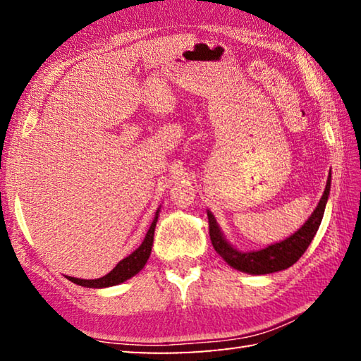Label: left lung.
Wrapping results in <instances>:
<instances>
[{"instance_id": "8db88e82", "label": "left lung", "mask_w": 361, "mask_h": 361, "mask_svg": "<svg viewBox=\"0 0 361 361\" xmlns=\"http://www.w3.org/2000/svg\"><path fill=\"white\" fill-rule=\"evenodd\" d=\"M329 189H331V172L328 175L326 186L320 202L315 207L312 215L307 218V221L295 234L286 237V239L271 243L266 248L253 250V252H240V250L232 247L226 240L223 231L218 226L213 213L209 210L207 212V216H209L210 223V239L213 247H215L216 253H219V256L231 267H234L240 272L252 274V276H264V274H272L288 269L304 255V252L307 250L310 242L315 237L317 231H319V226L322 223L323 213H325V207L328 202Z\"/></svg>"}]
</instances>
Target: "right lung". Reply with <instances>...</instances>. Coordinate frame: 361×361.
I'll return each mask as SVG.
<instances>
[{
    "instance_id": "obj_1",
    "label": "right lung",
    "mask_w": 361,
    "mask_h": 361,
    "mask_svg": "<svg viewBox=\"0 0 361 361\" xmlns=\"http://www.w3.org/2000/svg\"><path fill=\"white\" fill-rule=\"evenodd\" d=\"M159 212H161V207L156 210V216H154V219H152L148 232H146L142 245H140L135 252H132L129 256H127V258L119 261L118 266H116L111 272L100 279H94V280L76 279V277H68V276H66V279L71 280L73 283L85 286V288H108V286L119 285L122 282H126V280L132 279L133 276H137V274L142 271L146 262H148V259H149L152 240H154V229H156V223L159 218Z\"/></svg>"
}]
</instances>
